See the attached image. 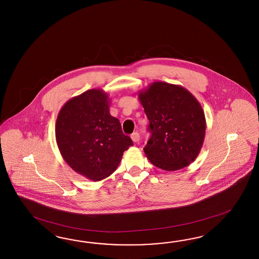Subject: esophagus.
<instances>
[{
  "label": "esophagus",
  "instance_id": "obj_1",
  "mask_svg": "<svg viewBox=\"0 0 259 259\" xmlns=\"http://www.w3.org/2000/svg\"><path fill=\"white\" fill-rule=\"evenodd\" d=\"M131 139H132L134 142H139L140 139V134L138 133V132H135V133L131 135Z\"/></svg>",
  "mask_w": 259,
  "mask_h": 259
}]
</instances>
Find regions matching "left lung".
I'll list each match as a JSON object with an SVG mask.
<instances>
[{"label":"left lung","instance_id":"obj_1","mask_svg":"<svg viewBox=\"0 0 259 259\" xmlns=\"http://www.w3.org/2000/svg\"><path fill=\"white\" fill-rule=\"evenodd\" d=\"M152 134L144 147L150 162L174 171L189 166L203 147L206 121L198 100L178 84L154 82L139 92Z\"/></svg>","mask_w":259,"mask_h":259}]
</instances>
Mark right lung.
<instances>
[{
    "instance_id": "right-lung-1",
    "label": "right lung",
    "mask_w": 259,
    "mask_h": 259,
    "mask_svg": "<svg viewBox=\"0 0 259 259\" xmlns=\"http://www.w3.org/2000/svg\"><path fill=\"white\" fill-rule=\"evenodd\" d=\"M109 103L103 90H89L70 99L56 119V143L64 160L92 181L111 175L133 146L119 119L110 115Z\"/></svg>"
}]
</instances>
